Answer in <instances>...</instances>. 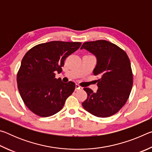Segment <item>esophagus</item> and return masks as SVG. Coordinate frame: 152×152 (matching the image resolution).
Masks as SVG:
<instances>
[{
	"label": "esophagus",
	"instance_id": "34e87169",
	"mask_svg": "<svg viewBox=\"0 0 152 152\" xmlns=\"http://www.w3.org/2000/svg\"><path fill=\"white\" fill-rule=\"evenodd\" d=\"M80 89H82V87L80 86L78 84H76V89H75V91H77L78 90H80Z\"/></svg>",
	"mask_w": 152,
	"mask_h": 152
}]
</instances>
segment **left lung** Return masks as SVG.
<instances>
[{"mask_svg":"<svg viewBox=\"0 0 152 152\" xmlns=\"http://www.w3.org/2000/svg\"><path fill=\"white\" fill-rule=\"evenodd\" d=\"M80 49H85L96 58L93 74L100 76L96 92L84 88L88 96L82 107L98 117L112 116L125 104L132 91L129 59L122 49L106 40L85 42Z\"/></svg>","mask_w":152,"mask_h":152,"instance_id":"obj_1","label":"left lung"}]
</instances>
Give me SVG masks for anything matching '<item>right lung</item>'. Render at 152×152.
Instances as JSON below:
<instances>
[{"mask_svg":"<svg viewBox=\"0 0 152 152\" xmlns=\"http://www.w3.org/2000/svg\"><path fill=\"white\" fill-rule=\"evenodd\" d=\"M80 45V42L53 41L35 45L25 53L17 76L18 89L25 105L35 115H53L72 94L75 83H64L56 78L55 73L61 72L66 58Z\"/></svg>","mask_w":152,"mask_h":152,"instance_id":"right-lung-1","label":"right lung"}]
</instances>
